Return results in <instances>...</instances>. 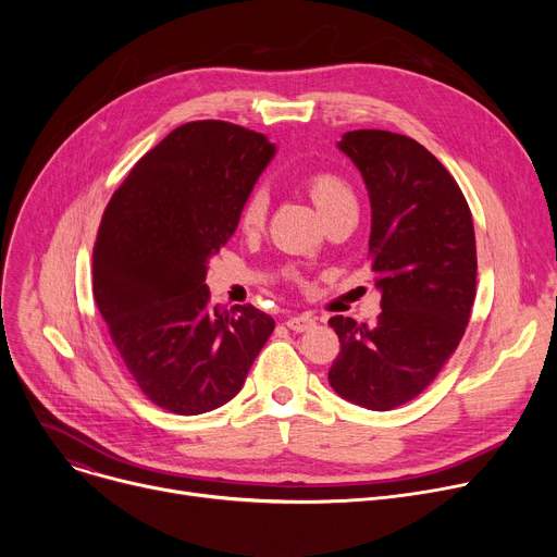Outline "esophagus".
<instances>
[{
	"mask_svg": "<svg viewBox=\"0 0 557 557\" xmlns=\"http://www.w3.org/2000/svg\"><path fill=\"white\" fill-rule=\"evenodd\" d=\"M315 325V318L309 313H300V315H288L286 318V327L294 332H307Z\"/></svg>",
	"mask_w": 557,
	"mask_h": 557,
	"instance_id": "obj_1",
	"label": "esophagus"
}]
</instances>
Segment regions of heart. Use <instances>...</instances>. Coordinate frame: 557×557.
Segmentation results:
<instances>
[{
	"mask_svg": "<svg viewBox=\"0 0 557 557\" xmlns=\"http://www.w3.org/2000/svg\"><path fill=\"white\" fill-rule=\"evenodd\" d=\"M305 191L311 198V202L315 205V210L325 216H330L332 212H336L343 205L355 202V191L352 187L347 185V181L343 175L330 171V169H320L309 173L305 178ZM267 212H269V198L261 189L252 191L239 212V223L246 232H257L263 227V221H267Z\"/></svg>",
	"mask_w": 557,
	"mask_h": 557,
	"instance_id": "obj_1",
	"label": "heart"
}]
</instances>
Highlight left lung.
I'll return each instance as SVG.
<instances>
[{
  "instance_id": "8db88e82",
  "label": "left lung",
  "mask_w": 557,
  "mask_h": 557,
  "mask_svg": "<svg viewBox=\"0 0 557 557\" xmlns=\"http://www.w3.org/2000/svg\"><path fill=\"white\" fill-rule=\"evenodd\" d=\"M338 149L357 164L370 194L368 257L382 313L372 327L330 318L341 341L330 384L347 401L391 411L441 374L470 323L474 223L454 175L416 139L352 131Z\"/></svg>"
}]
</instances>
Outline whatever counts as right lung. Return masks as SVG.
<instances>
[{"mask_svg":"<svg viewBox=\"0 0 557 557\" xmlns=\"http://www.w3.org/2000/svg\"><path fill=\"white\" fill-rule=\"evenodd\" d=\"M273 153L261 133L189 122L141 156L106 205L95 302L135 384L164 411L198 416L230 401L275 330L252 305L212 307L205 284Z\"/></svg>","mask_w":557,"mask_h":557,"instance_id":"right-lung-1","label":"right lung"}]
</instances>
